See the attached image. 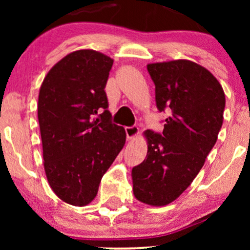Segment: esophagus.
<instances>
[{
	"instance_id": "34e87169",
	"label": "esophagus",
	"mask_w": 250,
	"mask_h": 250,
	"mask_svg": "<svg viewBox=\"0 0 250 250\" xmlns=\"http://www.w3.org/2000/svg\"><path fill=\"white\" fill-rule=\"evenodd\" d=\"M125 132H126V136H127V139L134 138V136L138 135V133H139L138 125L126 126V127H125Z\"/></svg>"
}]
</instances>
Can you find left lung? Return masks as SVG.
Returning a JSON list of instances; mask_svg holds the SVG:
<instances>
[{
	"label": "left lung",
	"instance_id": "obj_1",
	"mask_svg": "<svg viewBox=\"0 0 250 250\" xmlns=\"http://www.w3.org/2000/svg\"><path fill=\"white\" fill-rule=\"evenodd\" d=\"M159 112L169 111L163 133L146 131L148 153L132 169L138 200L165 206L194 180L223 123L225 95L206 68L189 60L150 63Z\"/></svg>",
	"mask_w": 250,
	"mask_h": 250
}]
</instances>
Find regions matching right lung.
<instances>
[{"label":"right lung","mask_w":250,"mask_h":250,"mask_svg":"<svg viewBox=\"0 0 250 250\" xmlns=\"http://www.w3.org/2000/svg\"><path fill=\"white\" fill-rule=\"evenodd\" d=\"M114 61L93 50L69 53L44 78L39 123L44 168L61 200L85 206L125 145L124 127L111 122L104 87Z\"/></svg>","instance_id":"add662e5"}]
</instances>
